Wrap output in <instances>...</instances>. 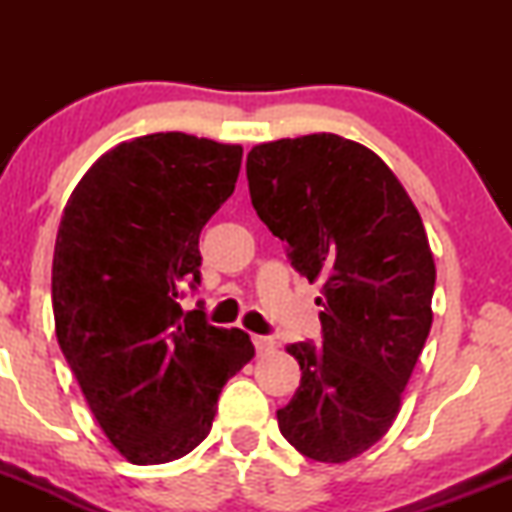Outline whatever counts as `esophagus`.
<instances>
[{"label": "esophagus", "mask_w": 512, "mask_h": 512, "mask_svg": "<svg viewBox=\"0 0 512 512\" xmlns=\"http://www.w3.org/2000/svg\"><path fill=\"white\" fill-rule=\"evenodd\" d=\"M252 344H255V351L257 354H269V351H274L276 349V342L272 337H262V334H255V337H252Z\"/></svg>", "instance_id": "obj_1"}]
</instances>
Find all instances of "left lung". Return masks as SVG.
Instances as JSON below:
<instances>
[{
	"instance_id": "8db88e82",
	"label": "left lung",
	"mask_w": 512,
	"mask_h": 512,
	"mask_svg": "<svg viewBox=\"0 0 512 512\" xmlns=\"http://www.w3.org/2000/svg\"><path fill=\"white\" fill-rule=\"evenodd\" d=\"M245 168L257 216L322 284V344L286 346L303 375L279 431L310 460L346 462L390 431L431 332L424 221L383 158L339 134L252 146Z\"/></svg>"
}]
</instances>
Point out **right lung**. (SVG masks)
<instances>
[{
  "mask_svg": "<svg viewBox=\"0 0 512 512\" xmlns=\"http://www.w3.org/2000/svg\"><path fill=\"white\" fill-rule=\"evenodd\" d=\"M243 146L158 132L117 144L64 207L52 260L57 342L98 426L132 464H163L209 436L228 378L255 356L204 308L199 233L236 190Z\"/></svg>",
  "mask_w": 512,
  "mask_h": 512,
  "instance_id": "1",
  "label": "right lung"
}]
</instances>
